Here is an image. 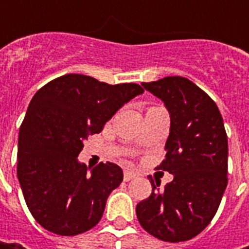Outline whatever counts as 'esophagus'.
Listing matches in <instances>:
<instances>
[{
    "label": "esophagus",
    "instance_id": "1",
    "mask_svg": "<svg viewBox=\"0 0 249 249\" xmlns=\"http://www.w3.org/2000/svg\"><path fill=\"white\" fill-rule=\"evenodd\" d=\"M134 177H136V173H134V172H131V170H124V175H123L124 181H129V180L134 178Z\"/></svg>",
    "mask_w": 249,
    "mask_h": 249
}]
</instances>
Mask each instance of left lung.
Masks as SVG:
<instances>
[{
    "label": "left lung",
    "instance_id": "left-lung-1",
    "mask_svg": "<svg viewBox=\"0 0 249 249\" xmlns=\"http://www.w3.org/2000/svg\"><path fill=\"white\" fill-rule=\"evenodd\" d=\"M170 113L166 155L158 169L173 175L163 190L137 204L141 227L167 243L194 238L211 223L227 186V134L220 110L205 91L181 76L141 83Z\"/></svg>",
    "mask_w": 249,
    "mask_h": 249
}]
</instances>
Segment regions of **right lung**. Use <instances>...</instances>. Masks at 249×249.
<instances>
[{"mask_svg":"<svg viewBox=\"0 0 249 249\" xmlns=\"http://www.w3.org/2000/svg\"><path fill=\"white\" fill-rule=\"evenodd\" d=\"M144 89L63 74L43 86L29 104L18 142V178L30 213L48 231L76 235L102 217L109 194L123 180L115 163L87 173L77 160L83 141Z\"/></svg>","mask_w":249,"mask_h":249,"instance_id":"obj_1","label":"right lung"}]
</instances>
